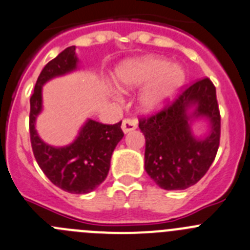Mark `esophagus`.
<instances>
[{
  "instance_id": "34e87169",
  "label": "esophagus",
  "mask_w": 250,
  "mask_h": 250,
  "mask_svg": "<svg viewBox=\"0 0 250 250\" xmlns=\"http://www.w3.org/2000/svg\"><path fill=\"white\" fill-rule=\"evenodd\" d=\"M137 128V122L134 120H129V118H125L122 121V130L125 133L132 132Z\"/></svg>"
}]
</instances>
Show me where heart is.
<instances>
[{
  "label": "heart",
  "instance_id": "b5f03b06",
  "mask_svg": "<svg viewBox=\"0 0 250 250\" xmlns=\"http://www.w3.org/2000/svg\"><path fill=\"white\" fill-rule=\"evenodd\" d=\"M185 79L180 65L158 57L127 60L116 72L121 90H134L146 85L138 97L139 108L146 113L163 108L178 93Z\"/></svg>",
  "mask_w": 250,
  "mask_h": 250
}]
</instances>
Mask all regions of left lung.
I'll return each instance as SVG.
<instances>
[{
  "label": "left lung",
  "mask_w": 250,
  "mask_h": 250,
  "mask_svg": "<svg viewBox=\"0 0 250 250\" xmlns=\"http://www.w3.org/2000/svg\"><path fill=\"white\" fill-rule=\"evenodd\" d=\"M209 123V134L196 137L190 125ZM139 128L146 137L144 167L164 190H185L195 185L216 158L221 136V116L216 87L202 79L186 88L171 104L148 118Z\"/></svg>",
  "instance_id": "8db88e82"
}]
</instances>
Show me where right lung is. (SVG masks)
I'll return each instance as SVG.
<instances>
[{
    "label": "right lung",
    "instance_id": "1",
    "mask_svg": "<svg viewBox=\"0 0 250 250\" xmlns=\"http://www.w3.org/2000/svg\"><path fill=\"white\" fill-rule=\"evenodd\" d=\"M75 50L74 45L69 46L42 70L30 97L29 133L34 158L46 178L66 192L88 193L107 178L112 153L125 136L122 121L109 125L87 120L75 141L65 146H49L36 129V120L43 109V85L78 69Z\"/></svg>",
    "mask_w": 250,
    "mask_h": 250
}]
</instances>
